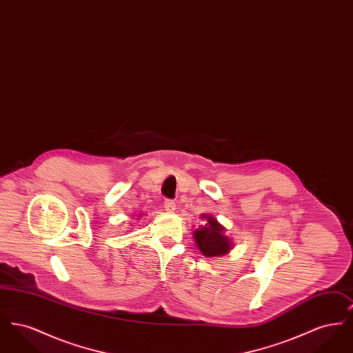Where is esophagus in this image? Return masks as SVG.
Segmentation results:
<instances>
[{
	"label": "esophagus",
	"instance_id": "esophagus-1",
	"mask_svg": "<svg viewBox=\"0 0 353 353\" xmlns=\"http://www.w3.org/2000/svg\"><path fill=\"white\" fill-rule=\"evenodd\" d=\"M164 208H165V210L169 212V213H173L176 210V203L172 201V200H165L164 201Z\"/></svg>",
	"mask_w": 353,
	"mask_h": 353
}]
</instances>
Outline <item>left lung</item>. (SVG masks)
Here are the masks:
<instances>
[{"mask_svg":"<svg viewBox=\"0 0 353 353\" xmlns=\"http://www.w3.org/2000/svg\"><path fill=\"white\" fill-rule=\"evenodd\" d=\"M201 219L205 223L200 225V228L193 232V239L196 241L199 250L206 258L226 255L234 246L230 236L225 234L226 228L221 225L212 214L203 213Z\"/></svg>","mask_w":353,"mask_h":353,"instance_id":"8db88e82","label":"left lung"}]
</instances>
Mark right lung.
Returning <instances> with one entry per match:
<instances>
[{"label":"right lung","mask_w":353,"mask_h":353,"mask_svg":"<svg viewBox=\"0 0 353 353\" xmlns=\"http://www.w3.org/2000/svg\"><path fill=\"white\" fill-rule=\"evenodd\" d=\"M139 217H141V214H139Z\"/></svg>","instance_id":"1"}]
</instances>
